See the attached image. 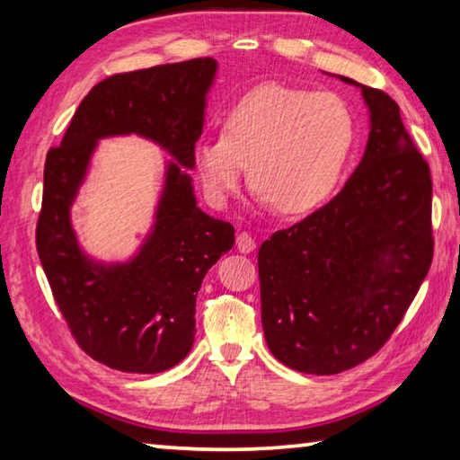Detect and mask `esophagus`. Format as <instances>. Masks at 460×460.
Listing matches in <instances>:
<instances>
[{
    "label": "esophagus",
    "instance_id": "esophagus-1",
    "mask_svg": "<svg viewBox=\"0 0 460 460\" xmlns=\"http://www.w3.org/2000/svg\"><path fill=\"white\" fill-rule=\"evenodd\" d=\"M237 249L241 253H252L255 249V239L249 233H239L237 235Z\"/></svg>",
    "mask_w": 460,
    "mask_h": 460
}]
</instances>
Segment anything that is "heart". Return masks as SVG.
<instances>
[{"label":"heart","instance_id":"b5f03b06","mask_svg":"<svg viewBox=\"0 0 460 460\" xmlns=\"http://www.w3.org/2000/svg\"><path fill=\"white\" fill-rule=\"evenodd\" d=\"M355 136V118L341 97L266 83L229 109L221 137L194 146V168L211 199L223 200L247 166L249 186L266 205L298 217L337 190Z\"/></svg>","mask_w":460,"mask_h":460}]
</instances>
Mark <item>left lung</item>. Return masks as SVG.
I'll return each instance as SVG.
<instances>
[{"instance_id":"left-lung-1","label":"left lung","mask_w":460,"mask_h":460,"mask_svg":"<svg viewBox=\"0 0 460 460\" xmlns=\"http://www.w3.org/2000/svg\"><path fill=\"white\" fill-rule=\"evenodd\" d=\"M369 107L363 160L342 190L258 253L261 324L290 369L334 376L376 355L430 270L432 181L387 93L353 79Z\"/></svg>"}]
</instances>
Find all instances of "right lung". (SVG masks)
Segmentation results:
<instances>
[{"instance_id":"1","label":"right lung","mask_w":460,"mask_h":460,"mask_svg":"<svg viewBox=\"0 0 460 460\" xmlns=\"http://www.w3.org/2000/svg\"><path fill=\"white\" fill-rule=\"evenodd\" d=\"M215 58H192L107 76L81 101L44 164L38 258L75 341L93 359L128 373H160L189 355L202 278L235 243V229L197 207L194 144L205 121ZM137 133L160 143L171 163L156 223L126 264L103 267L82 253L72 200L96 139Z\"/></svg>"}]
</instances>
